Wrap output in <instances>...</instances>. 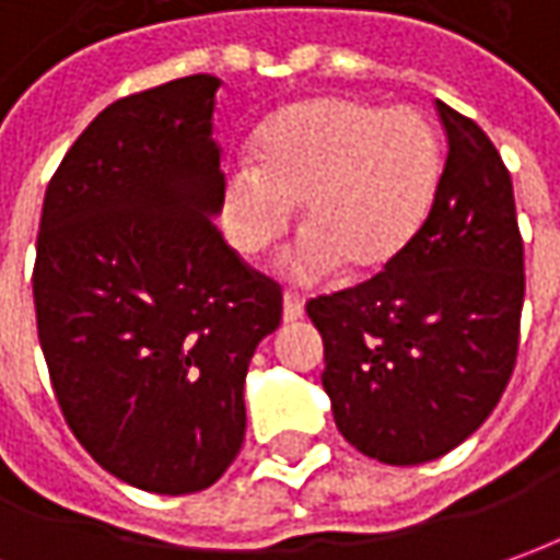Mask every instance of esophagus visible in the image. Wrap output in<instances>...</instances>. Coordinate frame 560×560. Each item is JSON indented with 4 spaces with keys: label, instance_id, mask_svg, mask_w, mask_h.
Listing matches in <instances>:
<instances>
[{
    "label": "esophagus",
    "instance_id": "obj_1",
    "mask_svg": "<svg viewBox=\"0 0 560 560\" xmlns=\"http://www.w3.org/2000/svg\"><path fill=\"white\" fill-rule=\"evenodd\" d=\"M281 318H284V322L303 318V296L294 294V291H284V300H281Z\"/></svg>",
    "mask_w": 560,
    "mask_h": 560
}]
</instances>
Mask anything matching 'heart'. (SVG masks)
<instances>
[{
    "label": "heart",
    "mask_w": 560,
    "mask_h": 560,
    "mask_svg": "<svg viewBox=\"0 0 560 560\" xmlns=\"http://www.w3.org/2000/svg\"><path fill=\"white\" fill-rule=\"evenodd\" d=\"M439 180V137L417 109L322 94L260 128L257 168L230 174L223 220L235 248L260 254L303 205L310 232L288 250L284 269L318 279L343 264L349 276H374L413 242Z\"/></svg>",
    "instance_id": "heart-1"
}]
</instances>
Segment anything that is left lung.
<instances>
[{"instance_id":"obj_1","label":"left lung","mask_w":560,"mask_h":560,"mask_svg":"<svg viewBox=\"0 0 560 560\" xmlns=\"http://www.w3.org/2000/svg\"><path fill=\"white\" fill-rule=\"evenodd\" d=\"M447 135L432 211L380 276L310 300L334 423L389 466L439 459L497 408L518 355L524 245L490 137L439 101Z\"/></svg>"}]
</instances>
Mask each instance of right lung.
Masks as SVG:
<instances>
[{"instance_id": "right-lung-1", "label": "right lung", "mask_w": 560, "mask_h": 560, "mask_svg": "<svg viewBox=\"0 0 560 560\" xmlns=\"http://www.w3.org/2000/svg\"><path fill=\"white\" fill-rule=\"evenodd\" d=\"M217 75L97 113L42 205L33 300L60 410L109 475L184 497L245 441V376L281 291L217 232Z\"/></svg>"}]
</instances>
